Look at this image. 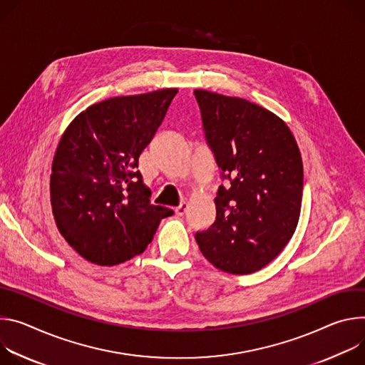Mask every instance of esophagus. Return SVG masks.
I'll return each mask as SVG.
<instances>
[{"mask_svg": "<svg viewBox=\"0 0 365 365\" xmlns=\"http://www.w3.org/2000/svg\"><path fill=\"white\" fill-rule=\"evenodd\" d=\"M187 203L185 201H182V203H180L177 207H175V215H178V216H184L185 215V212H187Z\"/></svg>", "mask_w": 365, "mask_h": 365, "instance_id": "obj_1", "label": "esophagus"}]
</instances>
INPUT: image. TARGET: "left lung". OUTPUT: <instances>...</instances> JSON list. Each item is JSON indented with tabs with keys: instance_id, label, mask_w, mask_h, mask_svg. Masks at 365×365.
<instances>
[{
	"instance_id": "obj_1",
	"label": "left lung",
	"mask_w": 365,
	"mask_h": 365,
	"mask_svg": "<svg viewBox=\"0 0 365 365\" xmlns=\"http://www.w3.org/2000/svg\"><path fill=\"white\" fill-rule=\"evenodd\" d=\"M206 142L230 184L217 190L216 220L195 240L216 268L251 274L292 239L302 207L303 162L289 126L258 104L195 90Z\"/></svg>"
}]
</instances>
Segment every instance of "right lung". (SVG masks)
<instances>
[{"label":"right lung","instance_id":"add662e5","mask_svg":"<svg viewBox=\"0 0 365 365\" xmlns=\"http://www.w3.org/2000/svg\"><path fill=\"white\" fill-rule=\"evenodd\" d=\"M177 88L114 97L90 106L66 128L51 175L56 226L87 261L117 265L142 254L174 212L150 203L139 156Z\"/></svg>","mask_w":365,"mask_h":365}]
</instances>
